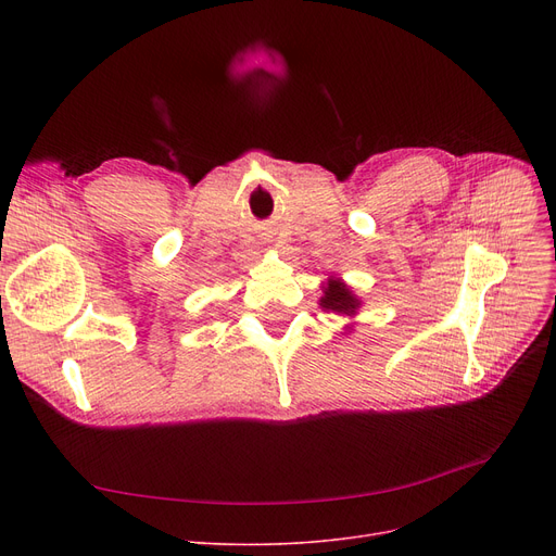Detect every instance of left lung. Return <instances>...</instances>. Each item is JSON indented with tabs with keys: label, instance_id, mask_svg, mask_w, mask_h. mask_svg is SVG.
<instances>
[{
	"label": "left lung",
	"instance_id": "8db88e82",
	"mask_svg": "<svg viewBox=\"0 0 556 556\" xmlns=\"http://www.w3.org/2000/svg\"><path fill=\"white\" fill-rule=\"evenodd\" d=\"M319 306L325 311H333L336 315H349L354 317L358 313V308L363 306V302L358 300V295H354V290L349 288L342 279L329 277L327 283H323V298H319ZM352 331V327H346Z\"/></svg>",
	"mask_w": 556,
	"mask_h": 556
}]
</instances>
